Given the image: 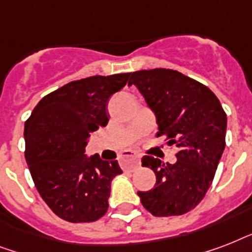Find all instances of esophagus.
Returning <instances> with one entry per match:
<instances>
[{"instance_id": "obj_1", "label": "esophagus", "mask_w": 252, "mask_h": 252, "mask_svg": "<svg viewBox=\"0 0 252 252\" xmlns=\"http://www.w3.org/2000/svg\"><path fill=\"white\" fill-rule=\"evenodd\" d=\"M120 159H122L123 167L126 168V170H129V171H133L137 167H140V163H141L140 156L133 153L132 150L123 152V154L120 156Z\"/></svg>"}]
</instances>
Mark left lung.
<instances>
[{"mask_svg":"<svg viewBox=\"0 0 252 252\" xmlns=\"http://www.w3.org/2000/svg\"><path fill=\"white\" fill-rule=\"evenodd\" d=\"M134 85L156 115L157 136L179 148L175 163L144 156L157 182L150 191H138L142 205L157 217L187 213L203 200L225 149L226 114L207 86L171 69L138 70Z\"/></svg>","mask_w":252,"mask_h":252,"instance_id":"8db88e82","label":"left lung"}]
</instances>
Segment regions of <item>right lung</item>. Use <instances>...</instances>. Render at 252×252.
<instances>
[{
    "label": "right lung",
    "mask_w": 252,
    "mask_h": 252,
    "mask_svg": "<svg viewBox=\"0 0 252 252\" xmlns=\"http://www.w3.org/2000/svg\"><path fill=\"white\" fill-rule=\"evenodd\" d=\"M130 73L73 81L45 95L25 123L26 161L41 199L60 219L93 222L106 215L118 161L86 156L90 133L106 126V106Z\"/></svg>",
    "instance_id": "obj_1"
}]
</instances>
